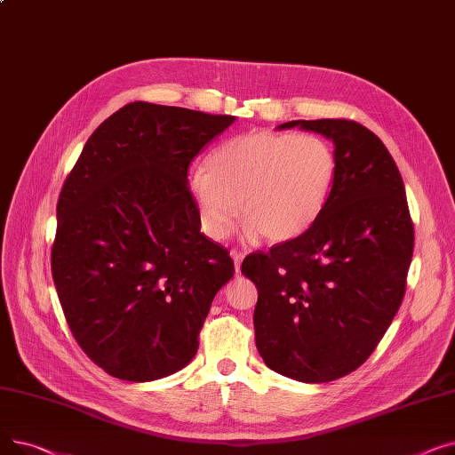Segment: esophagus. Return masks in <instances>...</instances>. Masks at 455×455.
Here are the masks:
<instances>
[{
  "label": "esophagus",
  "instance_id": "1",
  "mask_svg": "<svg viewBox=\"0 0 455 455\" xmlns=\"http://www.w3.org/2000/svg\"><path fill=\"white\" fill-rule=\"evenodd\" d=\"M232 259H234V266H235V273H240V267H242V259H243V252L240 251H232L230 252Z\"/></svg>",
  "mask_w": 455,
  "mask_h": 455
}]
</instances>
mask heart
<instances>
[{
  "instance_id": "1",
  "label": "heart",
  "mask_w": 455,
  "mask_h": 455,
  "mask_svg": "<svg viewBox=\"0 0 455 455\" xmlns=\"http://www.w3.org/2000/svg\"><path fill=\"white\" fill-rule=\"evenodd\" d=\"M338 162L319 136L256 131L215 149L191 177L204 232L225 240L237 220L251 237L271 243L295 240L323 213Z\"/></svg>"
}]
</instances>
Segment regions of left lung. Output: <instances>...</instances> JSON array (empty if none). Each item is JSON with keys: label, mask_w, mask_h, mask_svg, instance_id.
Instances as JSON below:
<instances>
[{"label": "left lung", "mask_w": 455, "mask_h": 455, "mask_svg": "<svg viewBox=\"0 0 455 455\" xmlns=\"http://www.w3.org/2000/svg\"><path fill=\"white\" fill-rule=\"evenodd\" d=\"M333 141L338 172L319 220L302 235L243 259L258 290L259 355L288 378L323 384L374 352L405 293L415 230L387 148L352 119H297Z\"/></svg>", "instance_id": "left-lung-1"}]
</instances>
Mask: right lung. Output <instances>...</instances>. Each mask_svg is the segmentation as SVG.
<instances>
[{"instance_id": "add662e5", "label": "right lung", "mask_w": 455, "mask_h": 455, "mask_svg": "<svg viewBox=\"0 0 455 455\" xmlns=\"http://www.w3.org/2000/svg\"><path fill=\"white\" fill-rule=\"evenodd\" d=\"M234 119L129 103L93 131L64 180L53 282L76 341L114 378L151 381L188 365L234 276L228 251L201 234L188 188L191 160Z\"/></svg>"}]
</instances>
